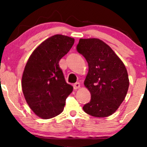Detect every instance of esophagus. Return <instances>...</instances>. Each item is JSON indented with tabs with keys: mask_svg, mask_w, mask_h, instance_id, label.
Segmentation results:
<instances>
[{
	"mask_svg": "<svg viewBox=\"0 0 147 147\" xmlns=\"http://www.w3.org/2000/svg\"><path fill=\"white\" fill-rule=\"evenodd\" d=\"M73 87H74V89H75V90H77V89H78V88H80V84H79V82H77V83H75L73 85Z\"/></svg>",
	"mask_w": 147,
	"mask_h": 147,
	"instance_id": "1",
	"label": "esophagus"
}]
</instances>
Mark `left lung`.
Listing matches in <instances>:
<instances>
[{
	"label": "left lung",
	"instance_id": "obj_1",
	"mask_svg": "<svg viewBox=\"0 0 147 147\" xmlns=\"http://www.w3.org/2000/svg\"><path fill=\"white\" fill-rule=\"evenodd\" d=\"M77 50L88 64L84 86L90 91L91 99L84 106V112L96 117L111 115L129 89L125 65L111 47L99 38H80Z\"/></svg>",
	"mask_w": 147,
	"mask_h": 147
}]
</instances>
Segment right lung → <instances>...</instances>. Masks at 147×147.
<instances>
[{
	"label": "right lung",
	"instance_id": "1",
	"mask_svg": "<svg viewBox=\"0 0 147 147\" xmlns=\"http://www.w3.org/2000/svg\"><path fill=\"white\" fill-rule=\"evenodd\" d=\"M75 39L54 35L34 50L25 65L22 90L32 111L43 119H50L63 110L65 99L73 87L65 82L59 62L71 49Z\"/></svg>",
	"mask_w": 147,
	"mask_h": 147
}]
</instances>
